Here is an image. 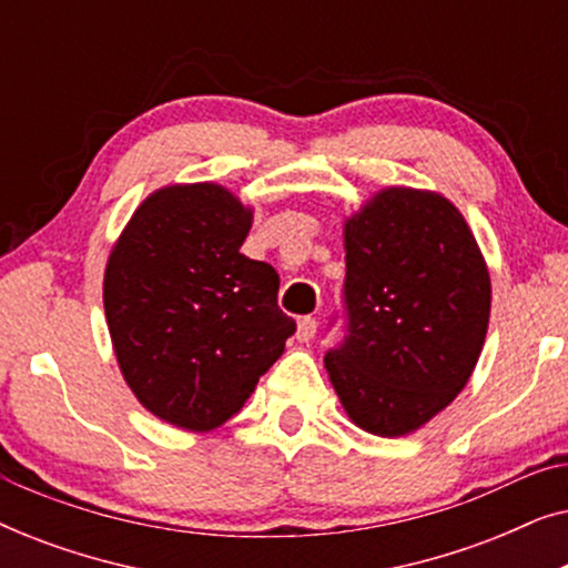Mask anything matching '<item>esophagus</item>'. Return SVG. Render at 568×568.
I'll return each instance as SVG.
<instances>
[{"label": "esophagus", "mask_w": 568, "mask_h": 568, "mask_svg": "<svg viewBox=\"0 0 568 568\" xmlns=\"http://www.w3.org/2000/svg\"><path fill=\"white\" fill-rule=\"evenodd\" d=\"M317 333V321L315 317H300L297 323V341H302V344H307V341H313V336Z\"/></svg>", "instance_id": "obj_1"}]
</instances>
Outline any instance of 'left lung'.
I'll list each match as a JSON object with an SVG mask.
<instances>
[{"label":"left lung","instance_id":"obj_1","mask_svg":"<svg viewBox=\"0 0 568 568\" xmlns=\"http://www.w3.org/2000/svg\"><path fill=\"white\" fill-rule=\"evenodd\" d=\"M346 336L325 369L348 418L416 432L468 383L491 313L476 237L445 196L385 189L344 224Z\"/></svg>","mask_w":568,"mask_h":568}]
</instances>
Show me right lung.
<instances>
[{"label":"right lung","instance_id":"obj_1","mask_svg":"<svg viewBox=\"0 0 568 568\" xmlns=\"http://www.w3.org/2000/svg\"><path fill=\"white\" fill-rule=\"evenodd\" d=\"M253 212L216 183L142 201L111 251L105 321L139 403L189 432L243 408L297 323L278 310L274 266L240 253Z\"/></svg>","mask_w":568,"mask_h":568}]
</instances>
